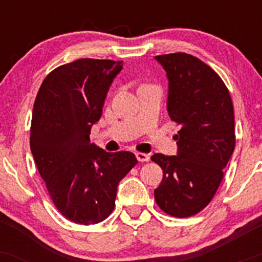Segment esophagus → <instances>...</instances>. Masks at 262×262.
Instances as JSON below:
<instances>
[{
  "instance_id": "1",
  "label": "esophagus",
  "mask_w": 262,
  "mask_h": 262,
  "mask_svg": "<svg viewBox=\"0 0 262 262\" xmlns=\"http://www.w3.org/2000/svg\"><path fill=\"white\" fill-rule=\"evenodd\" d=\"M135 156H137L138 161H140V162L149 161V159H150V156L146 155V154H144V152H137V154H135Z\"/></svg>"
}]
</instances>
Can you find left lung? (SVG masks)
Wrapping results in <instances>:
<instances>
[{
	"label": "left lung",
	"instance_id": "8db88e82",
	"mask_svg": "<svg viewBox=\"0 0 262 262\" xmlns=\"http://www.w3.org/2000/svg\"><path fill=\"white\" fill-rule=\"evenodd\" d=\"M155 59L169 79L167 112L181 125L177 155L151 156L164 173L155 201L171 217H191L214 197L235 148L233 102L221 76L196 56L172 53Z\"/></svg>",
	"mask_w": 262,
	"mask_h": 262
}]
</instances>
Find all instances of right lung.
<instances>
[{
	"label": "right lung",
	"mask_w": 262,
	"mask_h": 262,
	"mask_svg": "<svg viewBox=\"0 0 262 262\" xmlns=\"http://www.w3.org/2000/svg\"><path fill=\"white\" fill-rule=\"evenodd\" d=\"M122 68L114 60H75L48 74L35 98L32 154L53 203L76 224L104 221L116 206L119 181L138 164L133 152H107L90 143Z\"/></svg>",
	"instance_id": "obj_1"
}]
</instances>
